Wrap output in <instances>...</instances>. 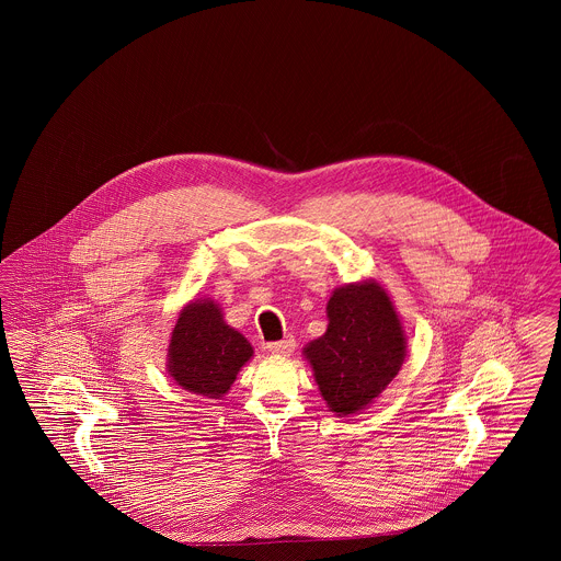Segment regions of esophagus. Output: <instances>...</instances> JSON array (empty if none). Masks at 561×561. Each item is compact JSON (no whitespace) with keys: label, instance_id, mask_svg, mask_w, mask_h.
Listing matches in <instances>:
<instances>
[{"label":"esophagus","instance_id":"esophagus-1","mask_svg":"<svg viewBox=\"0 0 561 561\" xmlns=\"http://www.w3.org/2000/svg\"><path fill=\"white\" fill-rule=\"evenodd\" d=\"M267 350L272 354H278V356H289L296 350V339L287 336L283 341H272V343H267Z\"/></svg>","mask_w":561,"mask_h":561}]
</instances>
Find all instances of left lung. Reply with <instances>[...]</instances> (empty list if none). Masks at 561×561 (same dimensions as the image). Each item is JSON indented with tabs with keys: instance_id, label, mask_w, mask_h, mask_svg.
<instances>
[{
	"instance_id": "1",
	"label": "left lung",
	"mask_w": 561,
	"mask_h": 561,
	"mask_svg": "<svg viewBox=\"0 0 561 561\" xmlns=\"http://www.w3.org/2000/svg\"><path fill=\"white\" fill-rule=\"evenodd\" d=\"M305 354L332 412L352 414L376 400L405 356L403 330L387 291L376 283L336 289L328 300V330Z\"/></svg>"
}]
</instances>
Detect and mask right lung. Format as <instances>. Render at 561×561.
<instances>
[{"mask_svg": "<svg viewBox=\"0 0 561 561\" xmlns=\"http://www.w3.org/2000/svg\"><path fill=\"white\" fill-rule=\"evenodd\" d=\"M250 356V343L225 323L218 305L198 300L181 311L172 330L168 371L190 393L218 400L231 389Z\"/></svg>", "mask_w": 561, "mask_h": 561, "instance_id": "1", "label": "right lung"}]
</instances>
